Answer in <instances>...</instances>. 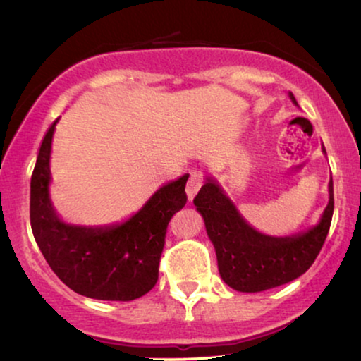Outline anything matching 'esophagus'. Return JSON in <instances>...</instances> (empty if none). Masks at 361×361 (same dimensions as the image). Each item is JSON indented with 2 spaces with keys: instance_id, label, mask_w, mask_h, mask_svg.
Segmentation results:
<instances>
[{
  "instance_id": "1",
  "label": "esophagus",
  "mask_w": 361,
  "mask_h": 361,
  "mask_svg": "<svg viewBox=\"0 0 361 361\" xmlns=\"http://www.w3.org/2000/svg\"><path fill=\"white\" fill-rule=\"evenodd\" d=\"M203 185V178L198 173H191L188 183H186V195H188V200H193L195 195L198 193L200 188Z\"/></svg>"
}]
</instances>
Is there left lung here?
<instances>
[{
	"label": "left lung",
	"mask_w": 361,
	"mask_h": 361,
	"mask_svg": "<svg viewBox=\"0 0 361 361\" xmlns=\"http://www.w3.org/2000/svg\"><path fill=\"white\" fill-rule=\"evenodd\" d=\"M290 97L296 104L293 94ZM328 190L330 202L320 225L303 235L271 238L253 230L218 185L208 180L193 203L202 213L208 236L213 241L223 281L236 291L257 293L302 276L317 259L330 230L335 204L333 181Z\"/></svg>",
	"instance_id": "1"
}]
</instances>
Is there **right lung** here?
<instances>
[{"instance_id":"add662e5","label":"right lung","mask_w":361,"mask_h":361,"mask_svg":"<svg viewBox=\"0 0 361 361\" xmlns=\"http://www.w3.org/2000/svg\"><path fill=\"white\" fill-rule=\"evenodd\" d=\"M41 143L31 175L30 220L41 253L76 293L130 302L157 285L168 223L186 204L188 175L159 188L131 220L109 228L65 225L49 203V153L54 125Z\"/></svg>"}]
</instances>
